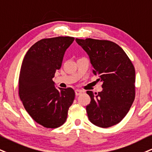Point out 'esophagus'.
I'll return each mask as SVG.
<instances>
[{"label":"esophagus","instance_id":"obj_1","mask_svg":"<svg viewBox=\"0 0 152 152\" xmlns=\"http://www.w3.org/2000/svg\"><path fill=\"white\" fill-rule=\"evenodd\" d=\"M83 92H84V91L82 90H80V89H76V90H75L76 96H79V95L82 94Z\"/></svg>","mask_w":152,"mask_h":152}]
</instances>
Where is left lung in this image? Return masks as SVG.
Here are the masks:
<instances>
[{
  "mask_svg": "<svg viewBox=\"0 0 152 152\" xmlns=\"http://www.w3.org/2000/svg\"><path fill=\"white\" fill-rule=\"evenodd\" d=\"M89 56L93 73L103 82L101 92L87 91L91 102L86 106L89 120L101 128L119 123L135 97V70L121 46L108 40L76 39Z\"/></svg>",
  "mask_w": 152,
  "mask_h": 152,
  "instance_id": "1",
  "label": "left lung"
}]
</instances>
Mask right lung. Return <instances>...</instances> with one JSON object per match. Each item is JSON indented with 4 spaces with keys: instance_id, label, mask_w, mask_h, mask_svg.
Here are the masks:
<instances>
[{
    "instance_id": "right-lung-1",
    "label": "right lung",
    "mask_w": 152,
    "mask_h": 152,
    "mask_svg": "<svg viewBox=\"0 0 152 152\" xmlns=\"http://www.w3.org/2000/svg\"><path fill=\"white\" fill-rule=\"evenodd\" d=\"M74 40L70 37L41 39L31 46L22 61L19 96L29 115L44 128H56L64 124L75 99L72 88L56 89L52 80Z\"/></svg>"
}]
</instances>
